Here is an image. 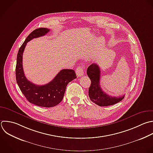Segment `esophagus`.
I'll use <instances>...</instances> for the list:
<instances>
[{
	"mask_svg": "<svg viewBox=\"0 0 153 153\" xmlns=\"http://www.w3.org/2000/svg\"><path fill=\"white\" fill-rule=\"evenodd\" d=\"M76 74L78 76H82L84 75V68L82 66H79L76 68Z\"/></svg>",
	"mask_w": 153,
	"mask_h": 153,
	"instance_id": "obj_1",
	"label": "esophagus"
}]
</instances>
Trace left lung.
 <instances>
[{"label":"left lung","instance_id":"obj_1","mask_svg":"<svg viewBox=\"0 0 153 153\" xmlns=\"http://www.w3.org/2000/svg\"><path fill=\"white\" fill-rule=\"evenodd\" d=\"M87 74L91 80L88 89L89 97L93 103L100 106H106L114 105L121 101L124 95L118 97H112L105 93L100 85V70L99 66L95 63L90 65L87 70Z\"/></svg>","mask_w":153,"mask_h":153}]
</instances>
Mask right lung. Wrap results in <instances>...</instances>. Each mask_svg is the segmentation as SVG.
Returning a JSON list of instances; mask_svg holds the SVG:
<instances>
[{
	"instance_id": "1",
	"label": "right lung",
	"mask_w": 153,
	"mask_h": 153,
	"mask_svg": "<svg viewBox=\"0 0 153 153\" xmlns=\"http://www.w3.org/2000/svg\"><path fill=\"white\" fill-rule=\"evenodd\" d=\"M49 31L50 29L42 27L35 29L29 34L19 50L16 68L17 82L27 100L35 105L47 108L55 106L60 103L68 84L76 78L74 70L62 69L49 83L38 85L27 80L25 76L22 62L27 43L33 38L44 36Z\"/></svg>"
}]
</instances>
